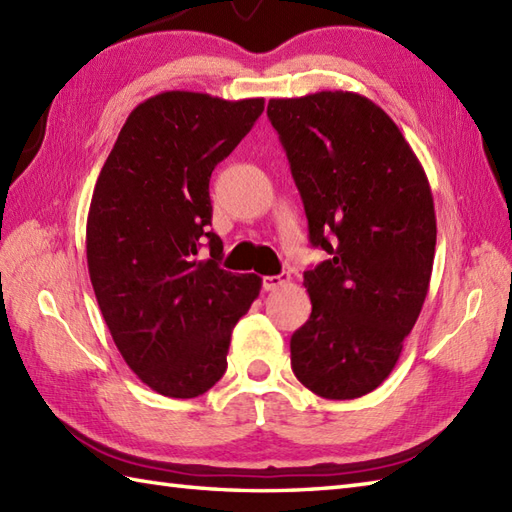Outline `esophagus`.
<instances>
[{"mask_svg": "<svg viewBox=\"0 0 512 512\" xmlns=\"http://www.w3.org/2000/svg\"><path fill=\"white\" fill-rule=\"evenodd\" d=\"M290 284V275L288 273H279V275H266L264 277V290H279L281 286Z\"/></svg>", "mask_w": 512, "mask_h": 512, "instance_id": "esophagus-1", "label": "esophagus"}]
</instances>
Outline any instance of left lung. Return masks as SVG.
Here are the masks:
<instances>
[{
	"instance_id": "left-lung-1",
	"label": "left lung",
	"mask_w": 512,
	"mask_h": 512,
	"mask_svg": "<svg viewBox=\"0 0 512 512\" xmlns=\"http://www.w3.org/2000/svg\"><path fill=\"white\" fill-rule=\"evenodd\" d=\"M308 217L330 257L303 273L312 312L292 334V372L317 396L350 400L396 367L436 255V211L396 123L354 92L270 99Z\"/></svg>"
}]
</instances>
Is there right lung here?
Listing matches in <instances>:
<instances>
[{"instance_id":"right-lung-1","label":"right lung","mask_w":512,"mask_h":512,"mask_svg":"<svg viewBox=\"0 0 512 512\" xmlns=\"http://www.w3.org/2000/svg\"><path fill=\"white\" fill-rule=\"evenodd\" d=\"M264 112V99L162 92L118 134L92 193L85 248L118 352L147 387L195 398L226 372L235 323L262 290L220 268L209 180ZM210 244V257L199 248Z\"/></svg>"}]
</instances>
